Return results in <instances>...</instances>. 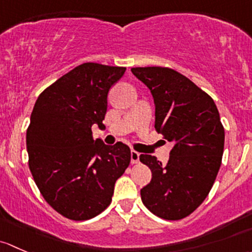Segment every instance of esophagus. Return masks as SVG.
<instances>
[{
  "mask_svg": "<svg viewBox=\"0 0 252 252\" xmlns=\"http://www.w3.org/2000/svg\"><path fill=\"white\" fill-rule=\"evenodd\" d=\"M139 162V153L136 150H131V164H138Z\"/></svg>",
  "mask_w": 252,
  "mask_h": 252,
  "instance_id": "esophagus-1",
  "label": "esophagus"
}]
</instances>
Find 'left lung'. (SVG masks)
<instances>
[{"instance_id":"left-lung-1","label":"left lung","mask_w":252,"mask_h":252,"mask_svg":"<svg viewBox=\"0 0 252 252\" xmlns=\"http://www.w3.org/2000/svg\"><path fill=\"white\" fill-rule=\"evenodd\" d=\"M150 90L155 129L173 148L167 164L142 154L152 181L141 189L150 212L170 221L189 216L205 200L222 162L224 128L214 99L188 77L161 66L132 68Z\"/></svg>"}]
</instances>
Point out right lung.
Returning a JSON list of instances; mask_svg holds the SVG:
<instances>
[{
    "label": "right lung",
    "instance_id": "right-lung-1",
    "mask_svg": "<svg viewBox=\"0 0 252 252\" xmlns=\"http://www.w3.org/2000/svg\"><path fill=\"white\" fill-rule=\"evenodd\" d=\"M126 68L84 63L46 88L27 131L29 168L45 200L74 221L95 217L111 203L114 186L131 161V150L93 139L104 127L108 92Z\"/></svg>",
    "mask_w": 252,
    "mask_h": 252
}]
</instances>
